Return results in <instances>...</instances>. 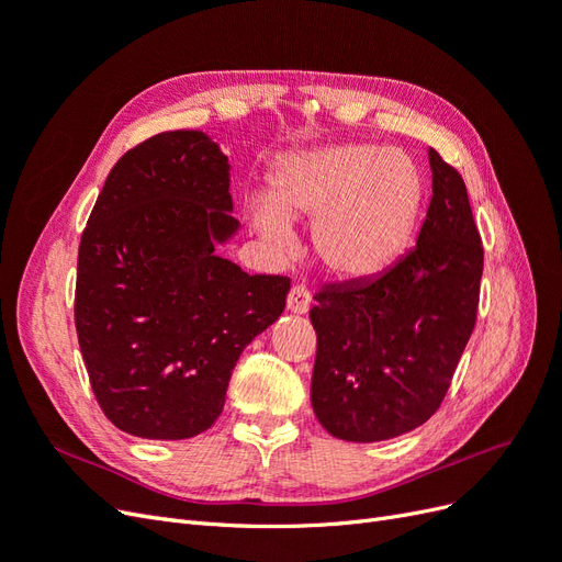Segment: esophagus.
Returning a JSON list of instances; mask_svg holds the SVG:
<instances>
[{
    "label": "esophagus",
    "mask_w": 562,
    "mask_h": 562,
    "mask_svg": "<svg viewBox=\"0 0 562 562\" xmlns=\"http://www.w3.org/2000/svg\"><path fill=\"white\" fill-rule=\"evenodd\" d=\"M310 304H312V293L307 291V288H304V285H293L291 293H288V300H285L288 312L307 314Z\"/></svg>",
    "instance_id": "34e87169"
}]
</instances>
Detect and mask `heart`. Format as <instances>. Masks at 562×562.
<instances>
[{
	"instance_id": "1",
	"label": "heart",
	"mask_w": 562,
	"mask_h": 562,
	"mask_svg": "<svg viewBox=\"0 0 562 562\" xmlns=\"http://www.w3.org/2000/svg\"><path fill=\"white\" fill-rule=\"evenodd\" d=\"M424 187L411 157L375 145H326L285 157L267 184L252 225L285 244L288 220L314 217L318 260L345 279L375 277L411 241Z\"/></svg>"
}]
</instances>
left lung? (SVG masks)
Here are the masks:
<instances>
[{
  "instance_id": "8db88e82",
  "label": "left lung",
  "mask_w": 562,
  "mask_h": 562,
  "mask_svg": "<svg viewBox=\"0 0 562 562\" xmlns=\"http://www.w3.org/2000/svg\"><path fill=\"white\" fill-rule=\"evenodd\" d=\"M434 196L417 246L384 274L323 285L312 405L353 443L413 431L443 403L475 326L483 244L467 184L431 147Z\"/></svg>"
}]
</instances>
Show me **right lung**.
<instances>
[{
    "mask_svg": "<svg viewBox=\"0 0 562 562\" xmlns=\"http://www.w3.org/2000/svg\"><path fill=\"white\" fill-rule=\"evenodd\" d=\"M229 164L201 131H168L114 164L83 227L75 326L100 411L131 436L192 438L223 413L241 351L291 279L215 255L239 229Z\"/></svg>",
    "mask_w": 562,
    "mask_h": 562,
    "instance_id": "right-lung-1",
    "label": "right lung"
}]
</instances>
